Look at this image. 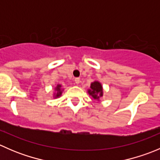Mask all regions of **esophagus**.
I'll return each instance as SVG.
<instances>
[{"label":"esophagus","mask_w":160,"mask_h":160,"mask_svg":"<svg viewBox=\"0 0 160 160\" xmlns=\"http://www.w3.org/2000/svg\"><path fill=\"white\" fill-rule=\"evenodd\" d=\"M74 81H75V83H77V84H78L79 83H80V78H78V77H77V78H75L74 79Z\"/></svg>","instance_id":"34e87169"}]
</instances>
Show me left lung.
<instances>
[{
    "mask_svg": "<svg viewBox=\"0 0 160 160\" xmlns=\"http://www.w3.org/2000/svg\"><path fill=\"white\" fill-rule=\"evenodd\" d=\"M88 93L91 95L95 100H99L101 97L103 95L102 86L99 82H93L90 85V90H88Z\"/></svg>",
    "mask_w": 160,
    "mask_h": 160,
    "instance_id": "8db88e82",
    "label": "left lung"
}]
</instances>
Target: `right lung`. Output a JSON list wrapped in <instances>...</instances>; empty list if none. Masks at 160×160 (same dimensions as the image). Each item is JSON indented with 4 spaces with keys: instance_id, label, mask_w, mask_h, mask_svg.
Segmentation results:
<instances>
[{
    "instance_id": "1",
    "label": "right lung",
    "mask_w": 160,
    "mask_h": 160,
    "mask_svg": "<svg viewBox=\"0 0 160 160\" xmlns=\"http://www.w3.org/2000/svg\"><path fill=\"white\" fill-rule=\"evenodd\" d=\"M60 85H57V87H56V90H57V93H56V98H58V97L59 96H60L61 95V93H62V92H61V90H60Z\"/></svg>"
}]
</instances>
